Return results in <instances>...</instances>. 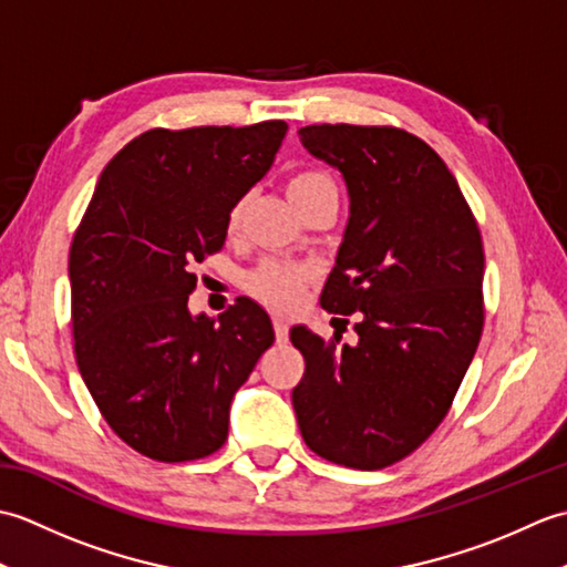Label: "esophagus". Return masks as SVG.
<instances>
[{"mask_svg": "<svg viewBox=\"0 0 567 567\" xmlns=\"http://www.w3.org/2000/svg\"><path fill=\"white\" fill-rule=\"evenodd\" d=\"M272 327H275L277 343H287V319L280 317V315H275L272 317Z\"/></svg>", "mask_w": 567, "mask_h": 567, "instance_id": "obj_1", "label": "esophagus"}]
</instances>
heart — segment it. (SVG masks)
I'll return each instance as SVG.
<instances>
[{
  "mask_svg": "<svg viewBox=\"0 0 567 567\" xmlns=\"http://www.w3.org/2000/svg\"><path fill=\"white\" fill-rule=\"evenodd\" d=\"M317 189H336V187L329 175L317 173V171L295 173L290 179H287V197H290V202ZM240 212H244V204H236L231 214H228V228H231V231L240 221ZM309 277L311 272L305 268V265L265 262L248 277V287L262 305H268L272 309H292L297 307L299 297H302V290L309 282Z\"/></svg>",
  "mask_w": 567,
  "mask_h": 567,
  "instance_id": "heart-1",
  "label": "heart"
}]
</instances>
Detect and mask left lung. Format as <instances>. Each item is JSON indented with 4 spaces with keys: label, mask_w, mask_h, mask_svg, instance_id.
<instances>
[{
    "label": "left lung",
    "mask_w": 567,
    "mask_h": 567,
    "mask_svg": "<svg viewBox=\"0 0 567 567\" xmlns=\"http://www.w3.org/2000/svg\"><path fill=\"white\" fill-rule=\"evenodd\" d=\"M299 141L348 189L321 307L355 311L358 343L292 327L307 365L292 390L297 424L327 461L380 470L431 436L473 363L485 319L483 238L439 153L406 131L315 124Z\"/></svg>",
    "instance_id": "1"
}]
</instances>
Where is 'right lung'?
<instances>
[{"label": "right lung", "mask_w": 567, "mask_h": 567, "mask_svg": "<svg viewBox=\"0 0 567 567\" xmlns=\"http://www.w3.org/2000/svg\"><path fill=\"white\" fill-rule=\"evenodd\" d=\"M285 122L153 128L106 163L70 248L80 375L106 424L163 463L228 436L234 394L275 341L258 302L192 317L195 262L221 250L228 214L270 171Z\"/></svg>", "instance_id": "1"}]
</instances>
